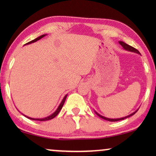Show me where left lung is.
<instances>
[{
    "instance_id": "left-lung-1",
    "label": "left lung",
    "mask_w": 156,
    "mask_h": 156,
    "mask_svg": "<svg viewBox=\"0 0 156 156\" xmlns=\"http://www.w3.org/2000/svg\"><path fill=\"white\" fill-rule=\"evenodd\" d=\"M118 43H119V44H120V45L122 47V48H123L124 49H125V50H126V51H131V52L136 53V54H140V53L136 49H135V48H134V47H131V46H130V45H129V44L125 43V42L120 41H118ZM138 109H137V110H136L134 112L131 113V114H129V115H126V116H125V117L120 118H106V117H105V116H102V115H101L100 114H99V113H98V112H96L95 110H94V112L96 113V114L97 115H98L100 118H102V119H104V120H107V121H109V122H116V121L122 120H124V119H126V118H127L131 117V116L133 115L134 114H135V113H136L137 112H138Z\"/></svg>"
}]
</instances>
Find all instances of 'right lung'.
Returning <instances> with one entry per match:
<instances>
[{
	"instance_id": "add662e5",
	"label": "right lung",
	"mask_w": 156,
	"mask_h": 156,
	"mask_svg": "<svg viewBox=\"0 0 156 156\" xmlns=\"http://www.w3.org/2000/svg\"><path fill=\"white\" fill-rule=\"evenodd\" d=\"M47 34H43V35H41V36H40L39 37H38V38H36L34 39V40L31 41H30V42H29V43H26L25 44H24V46H25V45H26V44H31V43H35V42L39 41V40H40V39L43 38V37H44V36H47ZM67 94H66L65 96V97L63 98V99L62 100V101H61V102H60V104L59 105V106L58 107V108L56 109V110L55 111V112H54V113H51V115H48V116H47V117H45V118H31V117H29V116L25 115L23 114V113H22V114H23V115H25V117H27V118H29V119H30V120H38V121H46V120H51V119H53V118H54L56 117V116L58 114V113L60 112V111L62 109V107H63V105H64V103H65V100H66V98H67Z\"/></svg>"
}]
</instances>
